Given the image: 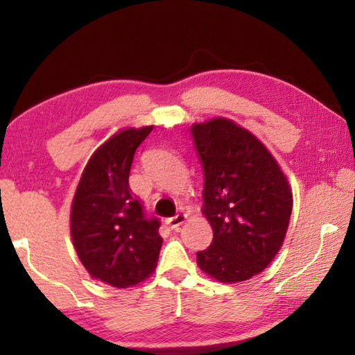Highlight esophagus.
Segmentation results:
<instances>
[{
	"label": "esophagus",
	"mask_w": 355,
	"mask_h": 355,
	"mask_svg": "<svg viewBox=\"0 0 355 355\" xmlns=\"http://www.w3.org/2000/svg\"><path fill=\"white\" fill-rule=\"evenodd\" d=\"M184 221H187V215H184V214H178V215H175V216H172V218H167L166 223H167L168 228L178 230L180 226H182V225L184 223Z\"/></svg>",
	"instance_id": "34e87169"
}]
</instances>
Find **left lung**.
I'll return each mask as SVG.
<instances>
[{"label": "left lung", "instance_id": "1", "mask_svg": "<svg viewBox=\"0 0 355 355\" xmlns=\"http://www.w3.org/2000/svg\"><path fill=\"white\" fill-rule=\"evenodd\" d=\"M204 168L202 214L214 231L198 266L218 282L260 274L287 234L293 194L274 156L252 132L226 118L191 125Z\"/></svg>", "mask_w": 355, "mask_h": 355}]
</instances>
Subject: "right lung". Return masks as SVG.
Masks as SVG:
<instances>
[{
  "instance_id": "right-lung-1",
  "label": "right lung",
  "mask_w": 355,
  "mask_h": 355,
  "mask_svg": "<svg viewBox=\"0 0 355 355\" xmlns=\"http://www.w3.org/2000/svg\"><path fill=\"white\" fill-rule=\"evenodd\" d=\"M155 125L127 127L94 151L71 204L70 232L79 261L92 279L127 288L155 271L162 237L129 188L135 150Z\"/></svg>"
}]
</instances>
